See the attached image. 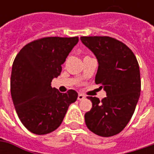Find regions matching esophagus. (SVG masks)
<instances>
[{"label": "esophagus", "mask_w": 154, "mask_h": 154, "mask_svg": "<svg viewBox=\"0 0 154 154\" xmlns=\"http://www.w3.org/2000/svg\"><path fill=\"white\" fill-rule=\"evenodd\" d=\"M85 98H86V97H85V95H84V94H82V93H79V95H78V100H82V99H84Z\"/></svg>", "instance_id": "34e87169"}]
</instances>
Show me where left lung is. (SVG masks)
Listing matches in <instances>:
<instances>
[{"label":"left lung","mask_w":154,"mask_h":154,"mask_svg":"<svg viewBox=\"0 0 154 154\" xmlns=\"http://www.w3.org/2000/svg\"><path fill=\"white\" fill-rule=\"evenodd\" d=\"M80 40L98 59L95 83L107 95L101 101L87 97L92 107L85 114L86 126L99 136H113L126 127L139 100V64L132 51L116 38L94 36Z\"/></svg>","instance_id":"left-lung-1"}]
</instances>
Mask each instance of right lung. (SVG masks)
Returning <instances> with one entry per match:
<instances>
[{"label": "right lung", "instance_id": "obj_1", "mask_svg": "<svg viewBox=\"0 0 154 154\" xmlns=\"http://www.w3.org/2000/svg\"><path fill=\"white\" fill-rule=\"evenodd\" d=\"M78 37H48L25 45L15 57L11 74V95L23 125L36 134H46L61 125L68 106L78 93L60 92L51 81L62 72V64Z\"/></svg>", "mask_w": 154, "mask_h": 154}]
</instances>
